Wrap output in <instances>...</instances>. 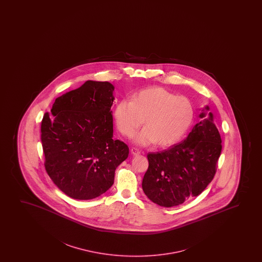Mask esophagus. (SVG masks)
Listing matches in <instances>:
<instances>
[{
  "label": "esophagus",
  "mask_w": 262,
  "mask_h": 262,
  "mask_svg": "<svg viewBox=\"0 0 262 262\" xmlns=\"http://www.w3.org/2000/svg\"><path fill=\"white\" fill-rule=\"evenodd\" d=\"M130 152H132V154H133V156H137V155L140 154V149H138L137 147H132Z\"/></svg>",
  "instance_id": "1"
}]
</instances>
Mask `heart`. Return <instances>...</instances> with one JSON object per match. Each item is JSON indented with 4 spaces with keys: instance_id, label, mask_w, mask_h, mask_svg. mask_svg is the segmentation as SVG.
<instances>
[{
    "instance_id": "b5f03b06",
    "label": "heart",
    "mask_w": 262,
    "mask_h": 262,
    "mask_svg": "<svg viewBox=\"0 0 262 262\" xmlns=\"http://www.w3.org/2000/svg\"><path fill=\"white\" fill-rule=\"evenodd\" d=\"M192 102L184 96L160 86L141 90L129 102L119 101L113 117L119 133L133 136L143 123L146 125L134 138V142L147 146L157 142L159 147H170L186 135L194 119Z\"/></svg>"
}]
</instances>
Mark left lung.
Masks as SVG:
<instances>
[{
  "instance_id": "left-lung-1",
  "label": "left lung",
  "mask_w": 262,
  "mask_h": 262,
  "mask_svg": "<svg viewBox=\"0 0 262 262\" xmlns=\"http://www.w3.org/2000/svg\"><path fill=\"white\" fill-rule=\"evenodd\" d=\"M208 105L183 142L167 150L148 153V168L142 181L147 197L171 208L197 197L211 183L222 150L221 137Z\"/></svg>"
}]
</instances>
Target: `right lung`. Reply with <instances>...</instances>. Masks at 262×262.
<instances>
[{"instance_id":"1","label":"right lung","mask_w":262,"mask_h":262,"mask_svg":"<svg viewBox=\"0 0 262 262\" xmlns=\"http://www.w3.org/2000/svg\"><path fill=\"white\" fill-rule=\"evenodd\" d=\"M115 86L88 80L55 99L41 123L45 166L69 197L92 200L111 188L115 169L129 147L113 140L111 107Z\"/></svg>"}]
</instances>
